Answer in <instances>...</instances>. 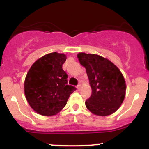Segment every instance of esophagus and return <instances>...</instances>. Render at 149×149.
I'll list each match as a JSON object with an SVG mask.
<instances>
[{
    "mask_svg": "<svg viewBox=\"0 0 149 149\" xmlns=\"http://www.w3.org/2000/svg\"><path fill=\"white\" fill-rule=\"evenodd\" d=\"M76 88L78 89V90H80V88H81V85H77V87H76Z\"/></svg>",
    "mask_w": 149,
    "mask_h": 149,
    "instance_id": "esophagus-1",
    "label": "esophagus"
}]
</instances>
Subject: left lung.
<instances>
[{
	"mask_svg": "<svg viewBox=\"0 0 149 149\" xmlns=\"http://www.w3.org/2000/svg\"><path fill=\"white\" fill-rule=\"evenodd\" d=\"M80 64L86 69L92 95L85 106L95 115L107 116L113 113L125 96V80L113 63L100 55L80 52Z\"/></svg>",
	"mask_w": 149,
	"mask_h": 149,
	"instance_id": "obj_1",
	"label": "left lung"
}]
</instances>
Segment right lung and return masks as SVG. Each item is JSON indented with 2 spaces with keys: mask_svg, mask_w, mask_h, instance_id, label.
<instances>
[{
  "mask_svg": "<svg viewBox=\"0 0 149 149\" xmlns=\"http://www.w3.org/2000/svg\"><path fill=\"white\" fill-rule=\"evenodd\" d=\"M66 59L64 54L49 53L35 61L27 73L24 81L26 98L40 115H56L76 90L67 84L68 75L62 69Z\"/></svg>",
  "mask_w": 149,
  "mask_h": 149,
  "instance_id": "right-lung-1",
  "label": "right lung"
}]
</instances>
